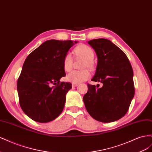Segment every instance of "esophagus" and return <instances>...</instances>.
<instances>
[{
	"mask_svg": "<svg viewBox=\"0 0 152 152\" xmlns=\"http://www.w3.org/2000/svg\"><path fill=\"white\" fill-rule=\"evenodd\" d=\"M78 85V84H76V83H72V87H77Z\"/></svg>",
	"mask_w": 152,
	"mask_h": 152,
	"instance_id": "obj_1",
	"label": "esophagus"
}]
</instances>
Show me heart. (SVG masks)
<instances>
[{
	"label": "heart",
	"mask_w": 152,
	"mask_h": 152,
	"mask_svg": "<svg viewBox=\"0 0 152 152\" xmlns=\"http://www.w3.org/2000/svg\"><path fill=\"white\" fill-rule=\"evenodd\" d=\"M75 53L78 56L85 59L84 67L92 68L93 66L94 52L93 49L86 44H81L75 49ZM73 59L70 53H66L63 59V67L66 72H70L72 69ZM91 73L89 70H73L66 76V80L72 83H80L89 79Z\"/></svg>",
	"instance_id": "obj_1"
}]
</instances>
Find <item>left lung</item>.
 Here are the masks:
<instances>
[{
	"label": "left lung",
	"instance_id": "obj_1",
	"mask_svg": "<svg viewBox=\"0 0 152 152\" xmlns=\"http://www.w3.org/2000/svg\"><path fill=\"white\" fill-rule=\"evenodd\" d=\"M98 57V64L92 81L99 82L102 87L87 85L83 101L87 112L95 120L112 122L127 112L134 96L133 70L122 50L111 41L97 39L88 41Z\"/></svg>",
	"mask_w": 152,
	"mask_h": 152
}]
</instances>
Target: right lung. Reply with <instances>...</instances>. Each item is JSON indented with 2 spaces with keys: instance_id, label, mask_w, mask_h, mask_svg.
Segmentation results:
<instances>
[{
  "instance_id": "1",
  "label": "right lung",
  "mask_w": 152,
  "mask_h": 152,
  "mask_svg": "<svg viewBox=\"0 0 152 152\" xmlns=\"http://www.w3.org/2000/svg\"><path fill=\"white\" fill-rule=\"evenodd\" d=\"M78 41L49 40L31 52L24 62L18 80L20 107L32 120L46 123L62 112L70 82H60L66 73L63 59Z\"/></svg>"
}]
</instances>
